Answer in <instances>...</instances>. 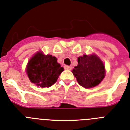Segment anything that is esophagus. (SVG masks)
<instances>
[{"mask_svg": "<svg viewBox=\"0 0 130 130\" xmlns=\"http://www.w3.org/2000/svg\"><path fill=\"white\" fill-rule=\"evenodd\" d=\"M65 69H67V70H71V66H69V65H65Z\"/></svg>", "mask_w": 130, "mask_h": 130, "instance_id": "esophagus-1", "label": "esophagus"}]
</instances>
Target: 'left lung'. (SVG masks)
<instances>
[{"mask_svg": "<svg viewBox=\"0 0 130 130\" xmlns=\"http://www.w3.org/2000/svg\"><path fill=\"white\" fill-rule=\"evenodd\" d=\"M72 73L82 87L92 88L98 85L104 78L105 68L96 55H84L78 57V65L75 66Z\"/></svg>", "mask_w": 130, "mask_h": 130, "instance_id": "left-lung-1", "label": "left lung"}]
</instances>
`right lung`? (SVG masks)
<instances>
[{
    "instance_id": "right-lung-1",
    "label": "right lung",
    "mask_w": 130,
    "mask_h": 130,
    "mask_svg": "<svg viewBox=\"0 0 130 130\" xmlns=\"http://www.w3.org/2000/svg\"><path fill=\"white\" fill-rule=\"evenodd\" d=\"M63 69L55 57L38 52L28 63L27 73L30 80L37 86L49 87L57 81Z\"/></svg>"
}]
</instances>
